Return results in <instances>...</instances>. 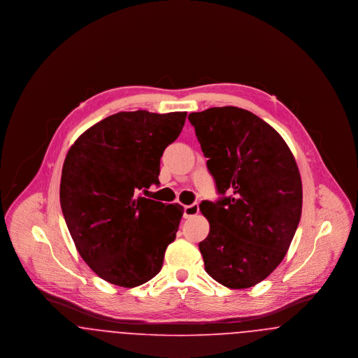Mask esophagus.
I'll list each match as a JSON object with an SVG mask.
<instances>
[{
	"instance_id": "obj_1",
	"label": "esophagus",
	"mask_w": 358,
	"mask_h": 358,
	"mask_svg": "<svg viewBox=\"0 0 358 358\" xmlns=\"http://www.w3.org/2000/svg\"><path fill=\"white\" fill-rule=\"evenodd\" d=\"M199 213V204H190L187 205L184 208V217L189 219V217H193Z\"/></svg>"
}]
</instances>
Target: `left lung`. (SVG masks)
<instances>
[{"label":"left lung","instance_id":"1","mask_svg":"<svg viewBox=\"0 0 358 358\" xmlns=\"http://www.w3.org/2000/svg\"><path fill=\"white\" fill-rule=\"evenodd\" d=\"M187 120L222 196L200 204L210 227L199 244L205 271L228 289L252 287L280 264L301 220L295 158L279 133L251 111L212 107Z\"/></svg>","mask_w":358,"mask_h":358}]
</instances>
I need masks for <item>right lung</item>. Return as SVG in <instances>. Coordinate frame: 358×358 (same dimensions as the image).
<instances>
[{
  "mask_svg": "<svg viewBox=\"0 0 358 358\" xmlns=\"http://www.w3.org/2000/svg\"><path fill=\"white\" fill-rule=\"evenodd\" d=\"M187 113L122 111L98 122L67 153L60 204L78 252L99 278L136 287L161 271L184 208L138 196L159 184V159Z\"/></svg>",
  "mask_w": 358,
  "mask_h": 358,
  "instance_id": "obj_1",
  "label": "right lung"
}]
</instances>
